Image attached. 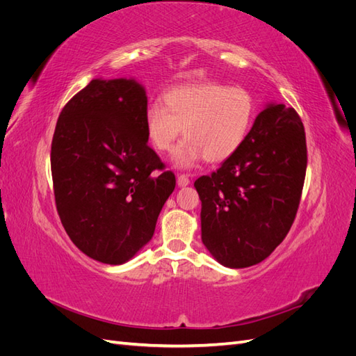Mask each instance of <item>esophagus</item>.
Listing matches in <instances>:
<instances>
[{
    "instance_id": "34e87169",
    "label": "esophagus",
    "mask_w": 356,
    "mask_h": 356,
    "mask_svg": "<svg viewBox=\"0 0 356 356\" xmlns=\"http://www.w3.org/2000/svg\"><path fill=\"white\" fill-rule=\"evenodd\" d=\"M177 182H178V186L179 187H186V186H188L190 184V179H188V177L187 175H178V178H177Z\"/></svg>"
}]
</instances>
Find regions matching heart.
<instances>
[{
	"label": "heart",
	"instance_id": "1",
	"mask_svg": "<svg viewBox=\"0 0 356 356\" xmlns=\"http://www.w3.org/2000/svg\"><path fill=\"white\" fill-rule=\"evenodd\" d=\"M257 114L254 93L242 86L218 81L178 86L163 95L145 113L148 141L161 153L172 149L182 134L187 138L175 152L181 168L204 159L220 163L245 143Z\"/></svg>",
	"mask_w": 356,
	"mask_h": 356
}]
</instances>
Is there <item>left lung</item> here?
Returning a JSON list of instances; mask_svg holds the SVG:
<instances>
[{"label": "left lung", "instance_id": "8db88e82", "mask_svg": "<svg viewBox=\"0 0 356 356\" xmlns=\"http://www.w3.org/2000/svg\"><path fill=\"white\" fill-rule=\"evenodd\" d=\"M307 168L305 126L294 108L267 105L230 159L196 179L202 242L222 266L261 263L298 211Z\"/></svg>", "mask_w": 356, "mask_h": 356}]
</instances>
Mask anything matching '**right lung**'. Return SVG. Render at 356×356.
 Masks as SVG:
<instances>
[{
	"label": "right lung",
	"mask_w": 356,
	"mask_h": 356,
	"mask_svg": "<svg viewBox=\"0 0 356 356\" xmlns=\"http://www.w3.org/2000/svg\"><path fill=\"white\" fill-rule=\"evenodd\" d=\"M147 96L135 80H92L67 102L50 165L63 229L86 255L123 264L153 238L175 188L147 144Z\"/></svg>",
	"instance_id": "right-lung-1"
}]
</instances>
